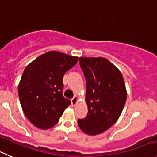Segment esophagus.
Listing matches in <instances>:
<instances>
[{"label": "esophagus", "mask_w": 157, "mask_h": 157, "mask_svg": "<svg viewBox=\"0 0 157 157\" xmlns=\"http://www.w3.org/2000/svg\"><path fill=\"white\" fill-rule=\"evenodd\" d=\"M78 98L77 96H74V97H73V98L71 99V105H75L76 103H77V102H78Z\"/></svg>", "instance_id": "esophagus-1"}]
</instances>
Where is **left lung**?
Instances as JSON below:
<instances>
[{"label": "left lung", "mask_w": 157, "mask_h": 157, "mask_svg": "<svg viewBox=\"0 0 157 157\" xmlns=\"http://www.w3.org/2000/svg\"><path fill=\"white\" fill-rule=\"evenodd\" d=\"M86 82V118L78 119L80 129L88 135L100 134L118 120L126 101L122 73L104 58H79Z\"/></svg>", "instance_id": "left-lung-1"}]
</instances>
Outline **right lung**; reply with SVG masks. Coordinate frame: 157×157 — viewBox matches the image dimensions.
<instances>
[{
  "mask_svg": "<svg viewBox=\"0 0 157 157\" xmlns=\"http://www.w3.org/2000/svg\"><path fill=\"white\" fill-rule=\"evenodd\" d=\"M78 60V57L52 51L25 68L18 95L24 113L34 126L41 129L52 127L71 104L62 95L63 77Z\"/></svg>",
  "mask_w": 157,
  "mask_h": 157,
  "instance_id": "obj_1",
  "label": "right lung"
}]
</instances>
